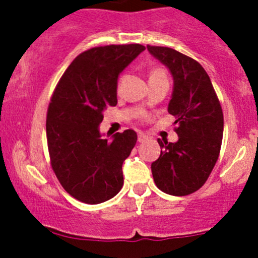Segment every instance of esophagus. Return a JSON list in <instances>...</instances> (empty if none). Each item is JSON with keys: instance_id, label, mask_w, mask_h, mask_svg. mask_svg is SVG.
<instances>
[{"instance_id": "esophagus-1", "label": "esophagus", "mask_w": 258, "mask_h": 258, "mask_svg": "<svg viewBox=\"0 0 258 258\" xmlns=\"http://www.w3.org/2000/svg\"><path fill=\"white\" fill-rule=\"evenodd\" d=\"M137 140H139V142H145V141H147L148 137L146 136L145 134H142V132H140L139 137H137Z\"/></svg>"}]
</instances>
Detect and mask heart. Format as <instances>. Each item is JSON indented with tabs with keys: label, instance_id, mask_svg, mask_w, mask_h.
Instances as JSON below:
<instances>
[{
	"label": "heart",
	"instance_id": "heart-1",
	"mask_svg": "<svg viewBox=\"0 0 258 258\" xmlns=\"http://www.w3.org/2000/svg\"><path fill=\"white\" fill-rule=\"evenodd\" d=\"M155 76H165V74H163V71H161V70H153V71L151 72L150 77H155Z\"/></svg>",
	"mask_w": 258,
	"mask_h": 258
}]
</instances>
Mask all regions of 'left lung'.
Segmentation results:
<instances>
[{"label": "left lung", "instance_id": "obj_1", "mask_svg": "<svg viewBox=\"0 0 258 258\" xmlns=\"http://www.w3.org/2000/svg\"><path fill=\"white\" fill-rule=\"evenodd\" d=\"M173 77L168 113L176 117L178 141L157 140L161 155L151 165L155 183L172 196H186L201 188L212 172L223 136V113L204 67L170 47L147 46Z\"/></svg>", "mask_w": 258, "mask_h": 258}]
</instances>
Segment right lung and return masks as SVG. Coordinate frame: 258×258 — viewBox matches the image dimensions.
Instances as JSON below:
<instances>
[{"label": "right lung", "instance_id": "right-lung-1", "mask_svg": "<svg viewBox=\"0 0 258 258\" xmlns=\"http://www.w3.org/2000/svg\"><path fill=\"white\" fill-rule=\"evenodd\" d=\"M145 46L110 45L82 52L62 75L47 110L46 135L52 170L67 194L97 205L123 186L122 163L137 141L134 130L102 139L103 111L117 105L118 75Z\"/></svg>", "mask_w": 258, "mask_h": 258}]
</instances>
